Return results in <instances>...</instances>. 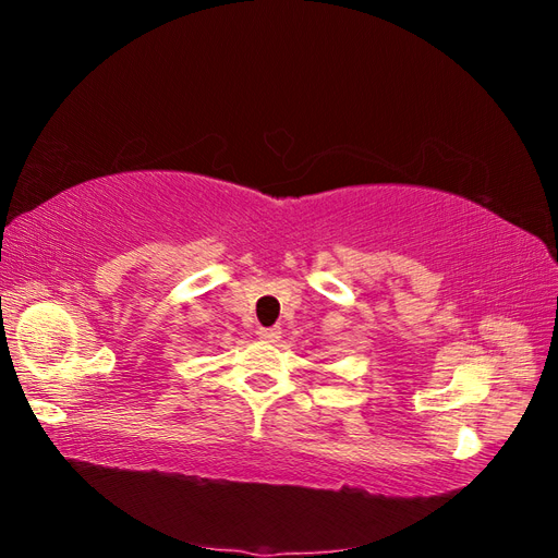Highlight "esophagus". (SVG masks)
Returning <instances> with one entry per match:
<instances>
[{"label":"esophagus","mask_w":558,"mask_h":558,"mask_svg":"<svg viewBox=\"0 0 558 558\" xmlns=\"http://www.w3.org/2000/svg\"><path fill=\"white\" fill-rule=\"evenodd\" d=\"M258 335H260V340H265V342H279L281 328L279 326H275V328H260Z\"/></svg>","instance_id":"esophagus-1"}]
</instances>
